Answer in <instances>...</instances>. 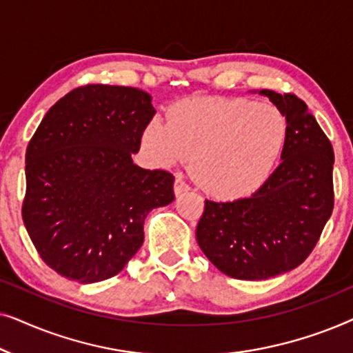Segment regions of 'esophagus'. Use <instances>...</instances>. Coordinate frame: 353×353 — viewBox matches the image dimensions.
<instances>
[{
	"label": "esophagus",
	"mask_w": 353,
	"mask_h": 353,
	"mask_svg": "<svg viewBox=\"0 0 353 353\" xmlns=\"http://www.w3.org/2000/svg\"><path fill=\"white\" fill-rule=\"evenodd\" d=\"M173 191H175V196H181V194H185V192L190 191V186H188L186 183L181 180V178H176L175 186H173Z\"/></svg>",
	"instance_id": "34e87169"
}]
</instances>
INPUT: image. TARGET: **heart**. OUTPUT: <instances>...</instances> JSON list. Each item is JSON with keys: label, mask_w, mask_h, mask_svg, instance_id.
Returning <instances> with one entry per match:
<instances>
[{"label": "heart", "mask_w": 353, "mask_h": 353, "mask_svg": "<svg viewBox=\"0 0 353 353\" xmlns=\"http://www.w3.org/2000/svg\"><path fill=\"white\" fill-rule=\"evenodd\" d=\"M289 125L274 105L244 98H194L173 104L167 122L154 119L141 149L159 167L192 154L197 181L212 196L238 199L272 176L288 144Z\"/></svg>", "instance_id": "1"}]
</instances>
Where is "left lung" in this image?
I'll return each instance as SVG.
<instances>
[{
  "label": "left lung",
  "mask_w": 353,
  "mask_h": 353,
  "mask_svg": "<svg viewBox=\"0 0 353 353\" xmlns=\"http://www.w3.org/2000/svg\"><path fill=\"white\" fill-rule=\"evenodd\" d=\"M257 93V91H254ZM289 125L281 163L249 197L205 199L196 239L205 257L236 279L260 281L299 267L315 248L334 205L330 139L296 94L260 90Z\"/></svg>",
  "instance_id": "8db88e82"
}]
</instances>
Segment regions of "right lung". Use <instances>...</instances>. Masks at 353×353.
<instances>
[{
	"label": "right lung",
	"instance_id": "obj_1",
	"mask_svg": "<svg viewBox=\"0 0 353 353\" xmlns=\"http://www.w3.org/2000/svg\"><path fill=\"white\" fill-rule=\"evenodd\" d=\"M132 86L86 85L48 110L26 154L22 219L48 267L81 284L112 278L144 241L175 176L133 163L156 109Z\"/></svg>",
	"mask_w": 353,
	"mask_h": 353
}]
</instances>
